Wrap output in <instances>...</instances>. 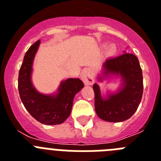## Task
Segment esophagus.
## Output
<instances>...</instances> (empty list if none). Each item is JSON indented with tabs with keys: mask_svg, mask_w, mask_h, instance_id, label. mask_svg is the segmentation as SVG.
<instances>
[{
	"mask_svg": "<svg viewBox=\"0 0 161 161\" xmlns=\"http://www.w3.org/2000/svg\"><path fill=\"white\" fill-rule=\"evenodd\" d=\"M80 77H81L82 80H83L85 85H93V82H94V78H93V73L88 68L84 69L82 71Z\"/></svg>",
	"mask_w": 161,
	"mask_h": 161,
	"instance_id": "1",
	"label": "esophagus"
}]
</instances>
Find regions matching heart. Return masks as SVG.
<instances>
[{"instance_id":"heart-1","label":"heart","mask_w":161,"mask_h":161,"mask_svg":"<svg viewBox=\"0 0 161 161\" xmlns=\"http://www.w3.org/2000/svg\"><path fill=\"white\" fill-rule=\"evenodd\" d=\"M115 47L114 46H109V48H108V53L109 54V55H112V54H114L115 52Z\"/></svg>"}]
</instances>
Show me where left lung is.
Here are the masks:
<instances>
[{
	"instance_id": "obj_1",
	"label": "left lung",
	"mask_w": 161,
	"mask_h": 161,
	"mask_svg": "<svg viewBox=\"0 0 161 161\" xmlns=\"http://www.w3.org/2000/svg\"><path fill=\"white\" fill-rule=\"evenodd\" d=\"M105 74L120 75L123 87L118 93L102 99L99 86H93L95 97V111L102 120L118 123L130 119L141 102L143 83L142 69L138 58L131 53L106 59L103 64Z\"/></svg>"
}]
</instances>
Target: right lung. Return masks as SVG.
Returning a JSON list of instances; mask_svg holds the SVG:
<instances>
[{
    "label": "right lung",
    "instance_id": "add662e5",
    "mask_svg": "<svg viewBox=\"0 0 161 161\" xmlns=\"http://www.w3.org/2000/svg\"><path fill=\"white\" fill-rule=\"evenodd\" d=\"M38 40L28 49L20 68L18 92L24 106L34 119L46 125L61 124L70 115L74 96L84 87L80 79L70 78L60 84L56 95H43L31 83L32 64L39 46Z\"/></svg>",
    "mask_w": 161,
    "mask_h": 161
}]
</instances>
